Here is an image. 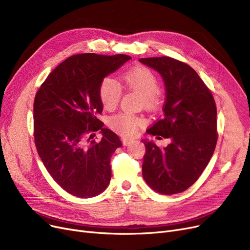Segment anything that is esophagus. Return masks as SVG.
Masks as SVG:
<instances>
[{
    "instance_id": "1",
    "label": "esophagus",
    "mask_w": 250,
    "mask_h": 250,
    "mask_svg": "<svg viewBox=\"0 0 250 250\" xmlns=\"http://www.w3.org/2000/svg\"><path fill=\"white\" fill-rule=\"evenodd\" d=\"M134 142H135V139H129V138H125V137L122 138V143L124 146H128V145H130V144H133Z\"/></svg>"
}]
</instances>
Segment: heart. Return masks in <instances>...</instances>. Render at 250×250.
Returning a JSON list of instances; mask_svg holds the SVG:
<instances>
[{"label": "heart", "instance_id": "b5f03b06", "mask_svg": "<svg viewBox=\"0 0 250 250\" xmlns=\"http://www.w3.org/2000/svg\"><path fill=\"white\" fill-rule=\"evenodd\" d=\"M125 85L142 95V103L147 107H155L159 103V80L156 74L144 65H135L122 75ZM99 97L103 106L111 110L117 106L122 98V88L113 78L105 77L99 85ZM144 120L134 113L120 112L110 117V127L124 136L134 135Z\"/></svg>", "mask_w": 250, "mask_h": 250}]
</instances>
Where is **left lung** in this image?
Masks as SVG:
<instances>
[{"label":"left lung","mask_w":250,"mask_h":250,"mask_svg":"<svg viewBox=\"0 0 250 250\" xmlns=\"http://www.w3.org/2000/svg\"><path fill=\"white\" fill-rule=\"evenodd\" d=\"M140 62L161 74L166 89L164 114L147 133L171 141L161 148L143 140V177L159 193L182 192L199 179L214 154L218 140L215 99L188 63L169 57Z\"/></svg>","instance_id":"1"}]
</instances>
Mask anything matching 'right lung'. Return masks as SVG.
Here are the masks:
<instances>
[{"label":"right lung","mask_w":250,"mask_h":250,"mask_svg":"<svg viewBox=\"0 0 250 250\" xmlns=\"http://www.w3.org/2000/svg\"><path fill=\"white\" fill-rule=\"evenodd\" d=\"M126 55H74L61 62L36 92L33 136L50 176L67 192L90 198L107 188L110 159L122 142L104 128L99 85L130 60ZM98 130L103 138L94 139Z\"/></svg>","instance_id":"right-lung-1"}]
</instances>
